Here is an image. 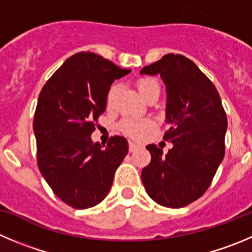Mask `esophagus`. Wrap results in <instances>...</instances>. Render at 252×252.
I'll return each instance as SVG.
<instances>
[{
  "mask_svg": "<svg viewBox=\"0 0 252 252\" xmlns=\"http://www.w3.org/2000/svg\"><path fill=\"white\" fill-rule=\"evenodd\" d=\"M137 148H138V145H136V143L133 142H130V145H128V150H130V152H135Z\"/></svg>",
  "mask_w": 252,
  "mask_h": 252,
  "instance_id": "esophagus-1",
  "label": "esophagus"
}]
</instances>
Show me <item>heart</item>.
<instances>
[{
    "instance_id": "obj_1",
    "label": "heart",
    "mask_w": 252,
    "mask_h": 252,
    "mask_svg": "<svg viewBox=\"0 0 252 252\" xmlns=\"http://www.w3.org/2000/svg\"><path fill=\"white\" fill-rule=\"evenodd\" d=\"M138 93L142 97L146 95L150 94L155 89H159L158 84L156 83L152 79H141L137 83ZM115 88H112L107 94V105H111L112 96H114ZM152 128V122L148 120H132V119H126L120 124V130L125 133V135L130 136L132 138H141L146 132Z\"/></svg>"
}]
</instances>
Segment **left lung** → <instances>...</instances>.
Listing matches in <instances>:
<instances>
[{"mask_svg":"<svg viewBox=\"0 0 252 252\" xmlns=\"http://www.w3.org/2000/svg\"><path fill=\"white\" fill-rule=\"evenodd\" d=\"M141 75H159L166 85L164 140L173 147L163 151L148 145L151 163L142 169L148 195L167 208H183L205 193L225 152L226 114L214 84L181 54H166L141 69Z\"/></svg>","mask_w":252,"mask_h":252,"instance_id":"obj_1","label":"left lung"}]
</instances>
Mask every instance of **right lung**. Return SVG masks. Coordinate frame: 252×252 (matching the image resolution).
<instances>
[{
  "label": "right lung",
  "instance_id": "obj_1",
  "mask_svg": "<svg viewBox=\"0 0 252 252\" xmlns=\"http://www.w3.org/2000/svg\"><path fill=\"white\" fill-rule=\"evenodd\" d=\"M92 52L76 53L45 83L33 121L37 162L59 199L75 209L99 204L128 152L127 140L93 142L95 122L106 110L107 93L130 73Z\"/></svg>",
  "mask_w": 252,
  "mask_h": 252
}]
</instances>
